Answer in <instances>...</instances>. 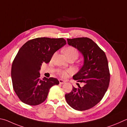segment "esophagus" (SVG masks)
Instances as JSON below:
<instances>
[{"instance_id": "obj_1", "label": "esophagus", "mask_w": 127, "mask_h": 127, "mask_svg": "<svg viewBox=\"0 0 127 127\" xmlns=\"http://www.w3.org/2000/svg\"><path fill=\"white\" fill-rule=\"evenodd\" d=\"M59 83L61 84H65V80H64L63 79H59Z\"/></svg>"}]
</instances>
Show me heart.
<instances>
[{
  "label": "heart",
  "mask_w": 127,
  "mask_h": 127,
  "mask_svg": "<svg viewBox=\"0 0 127 127\" xmlns=\"http://www.w3.org/2000/svg\"><path fill=\"white\" fill-rule=\"evenodd\" d=\"M64 53L67 59L74 58L76 59L78 58V56H79V52H78V50L75 48L71 47V46L66 47L64 50ZM58 71V73L59 74H61L62 76H63V77H66L68 73H71L72 72V70L70 69L66 70H59Z\"/></svg>",
  "instance_id": "obj_1"
}]
</instances>
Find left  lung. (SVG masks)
<instances>
[{"instance_id":"8db88e82","label":"left lung","mask_w":127,"mask_h":127,"mask_svg":"<svg viewBox=\"0 0 127 127\" xmlns=\"http://www.w3.org/2000/svg\"><path fill=\"white\" fill-rule=\"evenodd\" d=\"M67 41L84 57L83 65L73 78L84 85L83 87L79 85L78 88L73 87L65 98L73 109L86 110L97 104L107 91L110 80L108 60L105 53L91 39L77 38L67 39Z\"/></svg>"}]
</instances>
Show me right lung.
Masks as SVG:
<instances>
[{"label": "right lung", "instance_id": "right-lung-1", "mask_svg": "<svg viewBox=\"0 0 127 127\" xmlns=\"http://www.w3.org/2000/svg\"><path fill=\"white\" fill-rule=\"evenodd\" d=\"M66 44L63 38H37L20 48L13 62L11 77L13 89L22 102L39 105L47 99L50 88L59 84L57 78H40L43 63H48L54 53Z\"/></svg>", "mask_w": 127, "mask_h": 127}]
</instances>
